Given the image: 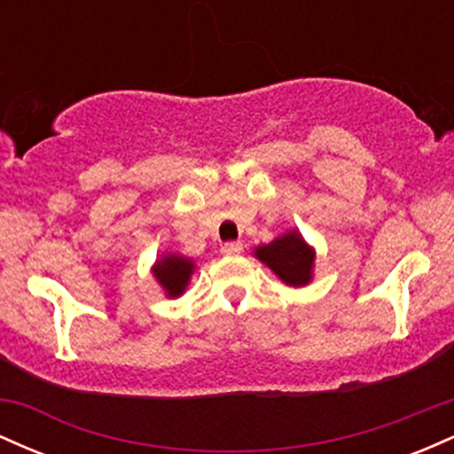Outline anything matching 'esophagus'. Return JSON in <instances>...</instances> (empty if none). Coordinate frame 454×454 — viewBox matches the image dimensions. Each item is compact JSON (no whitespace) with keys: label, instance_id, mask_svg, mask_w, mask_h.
Masks as SVG:
<instances>
[{"label":"esophagus","instance_id":"esophagus-1","mask_svg":"<svg viewBox=\"0 0 454 454\" xmlns=\"http://www.w3.org/2000/svg\"><path fill=\"white\" fill-rule=\"evenodd\" d=\"M241 252H243V243H239V241H231V243L222 245L223 256H237V254H241Z\"/></svg>","mask_w":454,"mask_h":454}]
</instances>
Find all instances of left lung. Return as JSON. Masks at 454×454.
Segmentation results:
<instances>
[{
    "instance_id": "1",
    "label": "left lung",
    "mask_w": 454,
    "mask_h": 454,
    "mask_svg": "<svg viewBox=\"0 0 454 454\" xmlns=\"http://www.w3.org/2000/svg\"><path fill=\"white\" fill-rule=\"evenodd\" d=\"M254 256L273 270L286 286H307L314 278V247L305 243L299 231H288L269 245L254 249Z\"/></svg>"
}]
</instances>
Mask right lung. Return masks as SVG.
I'll return each instance as SVG.
<instances>
[{
	"mask_svg": "<svg viewBox=\"0 0 454 454\" xmlns=\"http://www.w3.org/2000/svg\"><path fill=\"white\" fill-rule=\"evenodd\" d=\"M194 269V260L179 256V254H166V256H161L158 262L153 264V278L158 279V284L164 288L166 296L176 299V296L185 293Z\"/></svg>",
	"mask_w": 454,
	"mask_h": 454,
	"instance_id": "add662e5",
	"label": "right lung"
}]
</instances>
